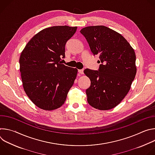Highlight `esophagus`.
<instances>
[{
  "label": "esophagus",
  "instance_id": "1",
  "mask_svg": "<svg viewBox=\"0 0 155 155\" xmlns=\"http://www.w3.org/2000/svg\"><path fill=\"white\" fill-rule=\"evenodd\" d=\"M78 72L80 74H83V69H79Z\"/></svg>",
  "mask_w": 155,
  "mask_h": 155
}]
</instances>
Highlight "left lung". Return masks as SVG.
Instances as JSON below:
<instances>
[{"label":"left lung","instance_id":"left-lung-1","mask_svg":"<svg viewBox=\"0 0 155 155\" xmlns=\"http://www.w3.org/2000/svg\"><path fill=\"white\" fill-rule=\"evenodd\" d=\"M80 32L101 62L99 71H84L91 81L86 91L87 102L100 110H110L125 97L134 80L135 51L121 34L106 26H87Z\"/></svg>","mask_w":155,"mask_h":155}]
</instances>
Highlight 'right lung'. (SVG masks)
Here are the masks:
<instances>
[{"label":"right lung","instance_id":"obj_1","mask_svg":"<svg viewBox=\"0 0 155 155\" xmlns=\"http://www.w3.org/2000/svg\"><path fill=\"white\" fill-rule=\"evenodd\" d=\"M77 27L57 26L36 34L26 44L19 58L24 90L38 108L56 110L65 102L78 70L62 64L65 45Z\"/></svg>","mask_w":155,"mask_h":155}]
</instances>
